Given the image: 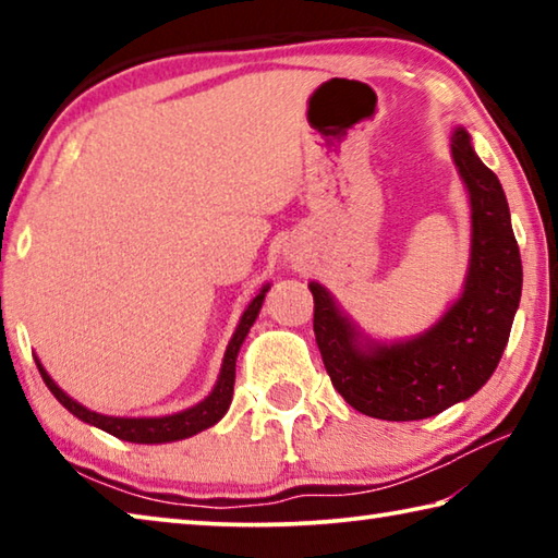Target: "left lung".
<instances>
[{"label": "left lung", "mask_w": 558, "mask_h": 558, "mask_svg": "<svg viewBox=\"0 0 558 558\" xmlns=\"http://www.w3.org/2000/svg\"><path fill=\"white\" fill-rule=\"evenodd\" d=\"M450 153L470 194V268L462 295L436 325L405 342H374L319 282H310L329 379L352 409L372 418H430L483 389L502 359L522 298V258L502 184L475 155L465 128L450 135Z\"/></svg>", "instance_id": "obj_1"}]
</instances>
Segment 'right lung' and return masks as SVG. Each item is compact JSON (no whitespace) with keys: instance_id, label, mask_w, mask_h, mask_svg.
Listing matches in <instances>:
<instances>
[{"instance_id":"1","label":"right lung","mask_w":558,"mask_h":558,"mask_svg":"<svg viewBox=\"0 0 558 558\" xmlns=\"http://www.w3.org/2000/svg\"><path fill=\"white\" fill-rule=\"evenodd\" d=\"M268 288L270 286H263V290L251 300V305L245 307V313L241 315V323L235 327L229 347H226L219 381H216L214 391L206 396L202 403H196L186 411H179L172 415H159V418H118V415H102L96 411H88L86 405H81L78 401H73L69 393H63L49 376V372L44 369L39 359H36V366H39L44 384L49 386V391L59 399L63 409H69L75 418H81L83 423H90V426L106 430L120 440L147 442V446H153V442H172V440L196 436V433H202L206 428H211L214 423H219L223 418V413L229 411L231 399H233V381H235V356H239V349L243 344L245 335H248V329L253 327V323H256Z\"/></svg>"}]
</instances>
